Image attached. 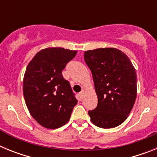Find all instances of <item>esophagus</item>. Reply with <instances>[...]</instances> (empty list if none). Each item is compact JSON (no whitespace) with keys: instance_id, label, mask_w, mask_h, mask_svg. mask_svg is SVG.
<instances>
[{"instance_id":"obj_1","label":"esophagus","mask_w":157,"mask_h":157,"mask_svg":"<svg viewBox=\"0 0 157 157\" xmlns=\"http://www.w3.org/2000/svg\"><path fill=\"white\" fill-rule=\"evenodd\" d=\"M84 93H85V90H82L80 92V94H79L80 99H82V98H83V96H84Z\"/></svg>"}]
</instances>
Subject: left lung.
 Returning a JSON list of instances; mask_svg holds the SVG:
<instances>
[{"instance_id": "1", "label": "left lung", "mask_w": 157, "mask_h": 157, "mask_svg": "<svg viewBox=\"0 0 157 157\" xmlns=\"http://www.w3.org/2000/svg\"><path fill=\"white\" fill-rule=\"evenodd\" d=\"M98 96V106L89 111L90 120L101 128L118 127L127 119L137 97L136 71L128 56L116 48L84 52Z\"/></svg>"}]
</instances>
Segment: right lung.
Returning a JSON list of instances; mask_svg holds the SVG:
<instances>
[{
  "label": "right lung",
  "instance_id": "1",
  "mask_svg": "<svg viewBox=\"0 0 157 157\" xmlns=\"http://www.w3.org/2000/svg\"><path fill=\"white\" fill-rule=\"evenodd\" d=\"M77 51L46 48L28 63L23 77V96L30 114L40 125L56 129L69 121L78 103L62 71Z\"/></svg>",
  "mask_w": 157,
  "mask_h": 157
}]
</instances>
